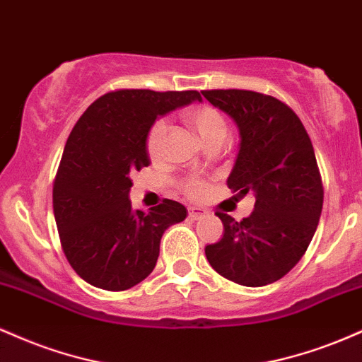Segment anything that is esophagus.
I'll list each match as a JSON object with an SVG mask.
<instances>
[{
    "mask_svg": "<svg viewBox=\"0 0 362 362\" xmlns=\"http://www.w3.org/2000/svg\"><path fill=\"white\" fill-rule=\"evenodd\" d=\"M206 214H207V211L202 209V207H199V206L189 207V218L199 219V218H202V216H206Z\"/></svg>",
    "mask_w": 362,
    "mask_h": 362,
    "instance_id": "obj_1",
    "label": "esophagus"
}]
</instances>
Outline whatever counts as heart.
I'll return each mask as SVG.
<instances>
[{"instance_id":"heart-1","label":"heart","mask_w":362,"mask_h":362,"mask_svg":"<svg viewBox=\"0 0 362 362\" xmlns=\"http://www.w3.org/2000/svg\"><path fill=\"white\" fill-rule=\"evenodd\" d=\"M185 122L197 132L204 146L209 144L221 143L228 138V122L224 115L218 109L211 105H197L190 107L184 112ZM165 136H167V122L163 119L156 120L151 127H149L146 136V153L153 161L161 160L165 149ZM184 192L189 197H201L206 190V182L202 178L192 177L187 178L182 184Z\"/></svg>"}]
</instances>
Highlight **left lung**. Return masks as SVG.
Here are the masks:
<instances>
[{
  "label": "left lung",
  "mask_w": 362,
  "mask_h": 362,
  "mask_svg": "<svg viewBox=\"0 0 362 362\" xmlns=\"http://www.w3.org/2000/svg\"><path fill=\"white\" fill-rule=\"evenodd\" d=\"M240 131V149L228 177L233 192L255 194L243 221L216 213L224 235L207 245L211 267L236 284L259 288L284 277L317 231L323 185L313 144L300 117L271 95L250 90H204Z\"/></svg>",
  "instance_id": "8db88e82"
}]
</instances>
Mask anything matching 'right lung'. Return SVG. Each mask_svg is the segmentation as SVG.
<instances>
[{"mask_svg": "<svg viewBox=\"0 0 362 362\" xmlns=\"http://www.w3.org/2000/svg\"><path fill=\"white\" fill-rule=\"evenodd\" d=\"M194 100H202L195 90L110 91L73 127L54 180V218L66 259L95 288L126 291L146 279L165 230L187 218L170 199L132 211L129 190L132 173L149 165L146 136L158 115Z\"/></svg>", "mask_w": 362, "mask_h": 362, "instance_id": "1", "label": "right lung"}]
</instances>
